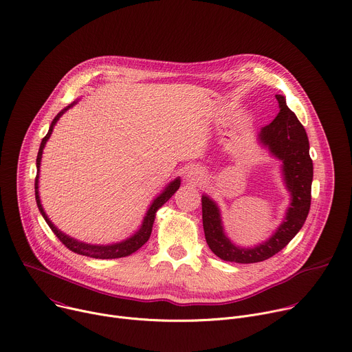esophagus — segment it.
I'll list each match as a JSON object with an SVG mask.
<instances>
[{
  "instance_id": "1",
  "label": "esophagus",
  "mask_w": 352,
  "mask_h": 352,
  "mask_svg": "<svg viewBox=\"0 0 352 352\" xmlns=\"http://www.w3.org/2000/svg\"><path fill=\"white\" fill-rule=\"evenodd\" d=\"M202 177H204V174L198 168H189L185 173V179L188 182H198V181H201Z\"/></svg>"
}]
</instances>
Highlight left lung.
Wrapping results in <instances>:
<instances>
[{
  "mask_svg": "<svg viewBox=\"0 0 352 352\" xmlns=\"http://www.w3.org/2000/svg\"><path fill=\"white\" fill-rule=\"evenodd\" d=\"M279 104L278 116L258 133V140L282 163V177L291 194V204L275 233L255 247H239L226 236L217 204L202 195V220L209 248L223 261L252 264L268 260L289 243L305 225L311 199L313 162L309 154V139L296 115L287 108L282 95H275Z\"/></svg>",
  "mask_w": 352,
  "mask_h": 352,
  "instance_id": "left-lung-1",
  "label": "left lung"
}]
</instances>
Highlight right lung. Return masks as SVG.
Here are the masks:
<instances>
[{
	"instance_id": "right-lung-1",
	"label": "right lung",
	"mask_w": 352,
	"mask_h": 352,
	"mask_svg": "<svg viewBox=\"0 0 352 352\" xmlns=\"http://www.w3.org/2000/svg\"><path fill=\"white\" fill-rule=\"evenodd\" d=\"M78 101H74L73 104H70L69 107H66L63 111H60L57 113V116L53 119L50 127H49V132L47 135L42 139V143H41V147H39V151H38V158H36V168H38V174H36V179H35V197H36V204H38V208L43 216V219L46 220V223L49 225V228L52 229V232L57 236V239L65 244L69 250L77 252V254H81V255H85V257H91V258H100V260H112V258H120V257H127V255L133 254L135 251H138L143 244L147 243V240L150 239V234H151V230H153V223H154V219H155V213L157 210L162 208L175 192L177 189L179 188L181 185V179L179 177L175 178L174 181H171L163 190L162 194H160L158 197H155L151 202V205L148 206L147 212H146V216L142 221V226L139 228L138 232H135V234H132L131 237H127L126 240H122L119 243H113V244H88V243H82V241H78L70 236H67L66 233L60 232L53 223L52 220L47 217L42 204H41V197H39V168H41V162H42V154H43V148L46 146V142L49 140V138L52 136V132H53V127L54 124L57 123V120L61 118V115L65 113L67 109H70L72 107H74Z\"/></svg>"
}]
</instances>
